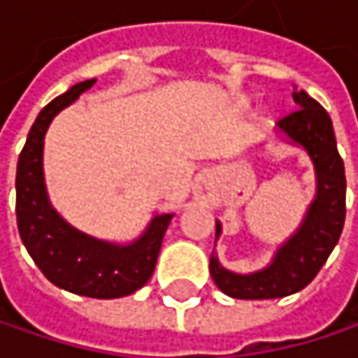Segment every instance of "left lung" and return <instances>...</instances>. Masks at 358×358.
Wrapping results in <instances>:
<instances>
[{"mask_svg":"<svg viewBox=\"0 0 358 358\" xmlns=\"http://www.w3.org/2000/svg\"><path fill=\"white\" fill-rule=\"evenodd\" d=\"M292 99L299 108L282 115L278 126L309 151L317 172V196L301 230L278 250L267 269L250 275H236L224 269L217 259L209 261L215 286L232 299H282L303 290L320 273L344 228L346 176L336 147L331 120L305 91L294 89ZM220 232L222 226L217 224L215 236H220Z\"/></svg>","mask_w":358,"mask_h":358,"instance_id":"obj_1","label":"left lung"}]
</instances>
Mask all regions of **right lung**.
<instances>
[{
	"mask_svg": "<svg viewBox=\"0 0 358 358\" xmlns=\"http://www.w3.org/2000/svg\"><path fill=\"white\" fill-rule=\"evenodd\" d=\"M93 85L95 78L74 85L36 115L18 157L16 222L29 255L51 284L91 299H120L143 288L153 275L172 213L157 215L134 245L113 247L74 230L51 209L43 182L47 126L57 111L76 101Z\"/></svg>",
	"mask_w": 358,
	"mask_h": 358,
	"instance_id": "add662e5",
	"label": "right lung"
}]
</instances>
